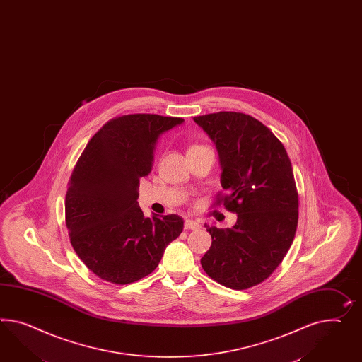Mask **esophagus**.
<instances>
[{"label": "esophagus", "instance_id": "34e87169", "mask_svg": "<svg viewBox=\"0 0 362 362\" xmlns=\"http://www.w3.org/2000/svg\"><path fill=\"white\" fill-rule=\"evenodd\" d=\"M199 228H200V225L197 224L194 220H185V229L195 230V229H199Z\"/></svg>", "mask_w": 362, "mask_h": 362}]
</instances>
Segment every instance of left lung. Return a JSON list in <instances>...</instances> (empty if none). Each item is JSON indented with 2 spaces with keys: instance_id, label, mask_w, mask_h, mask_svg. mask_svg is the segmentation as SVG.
Segmentation results:
<instances>
[{
  "instance_id": "8db88e82",
  "label": "left lung",
  "mask_w": 362,
  "mask_h": 362,
  "mask_svg": "<svg viewBox=\"0 0 362 362\" xmlns=\"http://www.w3.org/2000/svg\"><path fill=\"white\" fill-rule=\"evenodd\" d=\"M218 153L226 195L217 203L237 214L232 228L206 225L212 245L202 266L216 282L245 290L264 282L293 244L298 192L281 141L258 119L218 112L194 118Z\"/></svg>"
}]
</instances>
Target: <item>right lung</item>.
Listing matches in <instances>:
<instances>
[{
	"label": "right lung",
	"mask_w": 362,
	"mask_h": 362,
	"mask_svg": "<svg viewBox=\"0 0 362 362\" xmlns=\"http://www.w3.org/2000/svg\"><path fill=\"white\" fill-rule=\"evenodd\" d=\"M183 122L158 115L115 118L78 158L66 195V224L76 255L101 279L116 284L142 279L182 233L180 216L145 217L137 199L158 139Z\"/></svg>",
	"instance_id": "add662e5"
}]
</instances>
